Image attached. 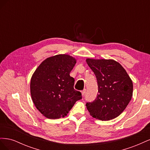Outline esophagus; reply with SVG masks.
Segmentation results:
<instances>
[{"mask_svg": "<svg viewBox=\"0 0 150 150\" xmlns=\"http://www.w3.org/2000/svg\"><path fill=\"white\" fill-rule=\"evenodd\" d=\"M86 89H84V90H83V91H81V94H82V96H84L85 95V94H86Z\"/></svg>", "mask_w": 150, "mask_h": 150, "instance_id": "34e87169", "label": "esophagus"}]
</instances>
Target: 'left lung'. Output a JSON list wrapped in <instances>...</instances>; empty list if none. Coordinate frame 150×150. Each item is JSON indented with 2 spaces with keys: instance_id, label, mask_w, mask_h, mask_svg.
I'll return each mask as SVG.
<instances>
[{
  "instance_id": "obj_1",
  "label": "left lung",
  "mask_w": 150,
  "mask_h": 150,
  "mask_svg": "<svg viewBox=\"0 0 150 150\" xmlns=\"http://www.w3.org/2000/svg\"><path fill=\"white\" fill-rule=\"evenodd\" d=\"M86 62L96 77L98 93L86 108L94 118L108 121L115 118L128 106L133 85L126 70L112 59H87Z\"/></svg>"
}]
</instances>
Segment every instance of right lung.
I'll return each mask as SVG.
<instances>
[{"label": "right lung", "instance_id": "obj_1", "mask_svg": "<svg viewBox=\"0 0 150 150\" xmlns=\"http://www.w3.org/2000/svg\"><path fill=\"white\" fill-rule=\"evenodd\" d=\"M76 59L67 54H58L45 59L30 79V94L36 108L49 119L67 116L75 103L82 99L74 89V79L70 72Z\"/></svg>", "mask_w": 150, "mask_h": 150}]
</instances>
